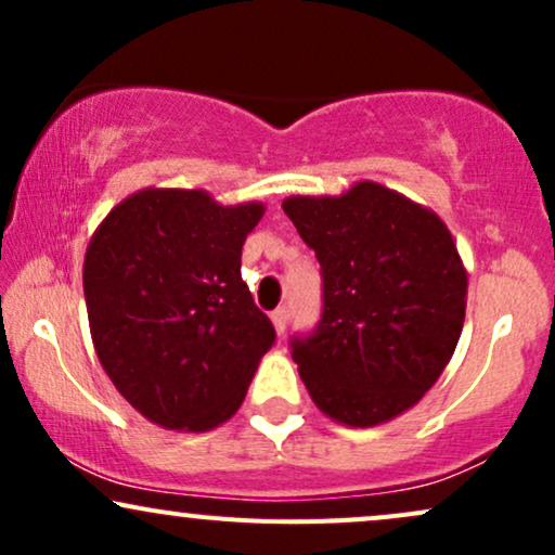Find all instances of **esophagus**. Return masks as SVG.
<instances>
[{
  "instance_id": "obj_1",
  "label": "esophagus",
  "mask_w": 555,
  "mask_h": 555,
  "mask_svg": "<svg viewBox=\"0 0 555 555\" xmlns=\"http://www.w3.org/2000/svg\"><path fill=\"white\" fill-rule=\"evenodd\" d=\"M271 318H273V326H276L279 334H284V331L289 328V308H286V305H282V308L273 310Z\"/></svg>"
}]
</instances>
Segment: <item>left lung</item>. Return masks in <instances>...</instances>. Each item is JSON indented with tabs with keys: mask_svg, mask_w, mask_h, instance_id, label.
<instances>
[{
	"mask_svg": "<svg viewBox=\"0 0 555 555\" xmlns=\"http://www.w3.org/2000/svg\"><path fill=\"white\" fill-rule=\"evenodd\" d=\"M282 208L321 263V321L289 339L310 397L352 428L401 415L436 384L462 334L467 273L449 229L375 182L286 197Z\"/></svg>",
	"mask_w": 555,
	"mask_h": 555,
	"instance_id": "8db88e82",
	"label": "left lung"
}]
</instances>
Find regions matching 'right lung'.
<instances>
[{
  "label": "right lung",
  "mask_w": 555,
  "mask_h": 555,
  "mask_svg": "<svg viewBox=\"0 0 555 555\" xmlns=\"http://www.w3.org/2000/svg\"><path fill=\"white\" fill-rule=\"evenodd\" d=\"M260 216V203L224 208L201 190H143L93 234L82 289L95 354L151 423L221 425L276 341L242 282V245Z\"/></svg>",
  "instance_id": "add662e5"
}]
</instances>
